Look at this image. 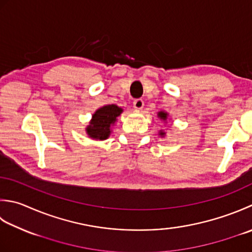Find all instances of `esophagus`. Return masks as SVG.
<instances>
[{
  "instance_id": "esophagus-1",
  "label": "esophagus",
  "mask_w": 252,
  "mask_h": 252,
  "mask_svg": "<svg viewBox=\"0 0 252 252\" xmlns=\"http://www.w3.org/2000/svg\"><path fill=\"white\" fill-rule=\"evenodd\" d=\"M133 107H134L135 110H142L143 107H144V101L142 99H136L133 102Z\"/></svg>"
}]
</instances>
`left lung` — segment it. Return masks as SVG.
Wrapping results in <instances>:
<instances>
[{"label":"left lung","instance_id":"obj_1","mask_svg":"<svg viewBox=\"0 0 252 252\" xmlns=\"http://www.w3.org/2000/svg\"><path fill=\"white\" fill-rule=\"evenodd\" d=\"M157 117H158V119H160L161 121H164V122L167 123V120H168L169 115H168V112L161 110V111L157 112ZM158 135H159L160 137H165V136H166V132H165L164 130H159Z\"/></svg>","mask_w":252,"mask_h":252}]
</instances>
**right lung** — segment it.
<instances>
[{
	"label": "right lung",
	"mask_w": 252,
	"mask_h": 252,
	"mask_svg": "<svg viewBox=\"0 0 252 252\" xmlns=\"http://www.w3.org/2000/svg\"><path fill=\"white\" fill-rule=\"evenodd\" d=\"M123 112L121 107L117 105H105L93 113L92 119L85 127L86 134L92 140L103 141L110 136L112 126L116 125L119 117Z\"/></svg>",
	"instance_id": "add662e5"
}]
</instances>
